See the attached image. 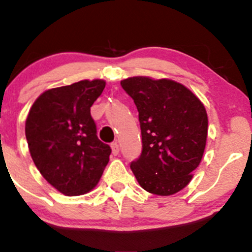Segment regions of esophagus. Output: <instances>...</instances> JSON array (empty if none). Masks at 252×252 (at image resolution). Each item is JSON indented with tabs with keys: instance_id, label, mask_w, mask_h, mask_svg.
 Returning <instances> with one entry per match:
<instances>
[{
	"instance_id": "34e87169",
	"label": "esophagus",
	"mask_w": 252,
	"mask_h": 252,
	"mask_svg": "<svg viewBox=\"0 0 252 252\" xmlns=\"http://www.w3.org/2000/svg\"><path fill=\"white\" fill-rule=\"evenodd\" d=\"M111 149H112V154L114 155V156H117V155L119 154V145L118 142H112L111 144Z\"/></svg>"
}]
</instances>
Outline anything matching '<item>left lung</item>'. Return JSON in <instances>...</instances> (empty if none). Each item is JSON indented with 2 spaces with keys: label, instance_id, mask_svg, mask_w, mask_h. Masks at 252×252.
<instances>
[{
  "label": "left lung",
  "instance_id": "obj_1",
  "mask_svg": "<svg viewBox=\"0 0 252 252\" xmlns=\"http://www.w3.org/2000/svg\"><path fill=\"white\" fill-rule=\"evenodd\" d=\"M121 85L139 112L142 151L130 164L136 180L155 195L180 191L205 151L208 119L204 103L171 79L131 77Z\"/></svg>",
  "mask_w": 252,
  "mask_h": 252
}]
</instances>
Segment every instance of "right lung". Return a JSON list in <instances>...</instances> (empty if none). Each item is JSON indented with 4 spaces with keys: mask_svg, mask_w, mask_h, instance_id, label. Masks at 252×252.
Returning a JSON list of instances; mask_svg holds the SVG:
<instances>
[{
    "mask_svg": "<svg viewBox=\"0 0 252 252\" xmlns=\"http://www.w3.org/2000/svg\"><path fill=\"white\" fill-rule=\"evenodd\" d=\"M106 81L80 80L46 90L35 100L25 136L35 166L55 189L78 196L97 185L111 147L98 140L90 107Z\"/></svg>",
    "mask_w": 252,
    "mask_h": 252,
    "instance_id": "right-lung-1",
    "label": "right lung"
}]
</instances>
